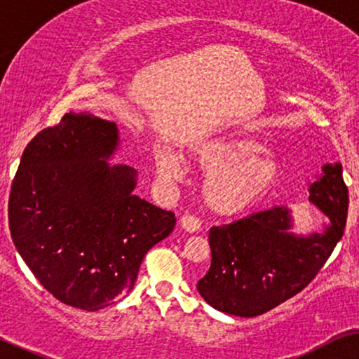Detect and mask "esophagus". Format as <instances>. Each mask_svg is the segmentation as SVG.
Masks as SVG:
<instances>
[{"instance_id": "obj_1", "label": "esophagus", "mask_w": 359, "mask_h": 359, "mask_svg": "<svg viewBox=\"0 0 359 359\" xmlns=\"http://www.w3.org/2000/svg\"><path fill=\"white\" fill-rule=\"evenodd\" d=\"M180 224H182L185 231L197 233L200 226H202V222H200L197 217H194V215H184V217L180 218Z\"/></svg>"}]
</instances>
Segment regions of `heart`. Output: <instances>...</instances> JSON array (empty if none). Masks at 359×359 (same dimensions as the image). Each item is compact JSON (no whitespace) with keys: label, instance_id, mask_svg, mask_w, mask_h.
Listing matches in <instances>:
<instances>
[{"label":"heart","instance_id":"b5f03b06","mask_svg":"<svg viewBox=\"0 0 359 359\" xmlns=\"http://www.w3.org/2000/svg\"><path fill=\"white\" fill-rule=\"evenodd\" d=\"M264 146L245 135H222L197 142L190 161L207 172L203 184L205 202L218 213H241L259 202L276 184L279 165L271 156H259ZM157 174L165 182L180 177V165L174 157L157 164Z\"/></svg>","mask_w":359,"mask_h":359}]
</instances>
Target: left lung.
I'll return each instance as SVG.
<instances>
[{"mask_svg": "<svg viewBox=\"0 0 359 359\" xmlns=\"http://www.w3.org/2000/svg\"><path fill=\"white\" fill-rule=\"evenodd\" d=\"M310 202L330 218L323 235H289V210L274 207L210 229L212 264L197 289L207 304L238 317H257L297 295L315 279L341 240L348 187L341 164L323 167Z\"/></svg>", "mask_w": 359, "mask_h": 359, "instance_id": "left-lung-1", "label": "left lung"}]
</instances>
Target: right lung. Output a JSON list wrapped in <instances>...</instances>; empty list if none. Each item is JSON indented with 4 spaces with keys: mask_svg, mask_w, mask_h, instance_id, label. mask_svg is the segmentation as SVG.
<instances>
[{
    "mask_svg": "<svg viewBox=\"0 0 359 359\" xmlns=\"http://www.w3.org/2000/svg\"><path fill=\"white\" fill-rule=\"evenodd\" d=\"M114 123L65 113L32 137L8 200L14 246L62 304L97 312L130 294L141 262L175 226L172 212L131 192L136 172L109 167Z\"/></svg>",
    "mask_w": 359,
    "mask_h": 359,
    "instance_id": "obj_1",
    "label": "right lung"
}]
</instances>
